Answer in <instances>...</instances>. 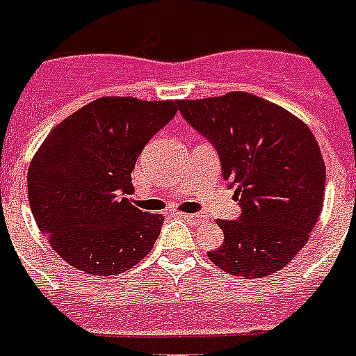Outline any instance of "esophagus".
I'll list each match as a JSON object with an SVG mask.
<instances>
[{
    "label": "esophagus",
    "mask_w": 356,
    "mask_h": 356,
    "mask_svg": "<svg viewBox=\"0 0 356 356\" xmlns=\"http://www.w3.org/2000/svg\"><path fill=\"white\" fill-rule=\"evenodd\" d=\"M181 218H184V220L188 222V224H192V226H200L203 222L202 214H192V213H181Z\"/></svg>",
    "instance_id": "34e87169"
}]
</instances>
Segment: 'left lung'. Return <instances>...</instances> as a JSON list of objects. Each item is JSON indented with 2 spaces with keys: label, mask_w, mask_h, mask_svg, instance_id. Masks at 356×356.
Returning <instances> with one entry per match:
<instances>
[{
  "label": "left lung",
  "mask_w": 356,
  "mask_h": 356,
  "mask_svg": "<svg viewBox=\"0 0 356 356\" xmlns=\"http://www.w3.org/2000/svg\"><path fill=\"white\" fill-rule=\"evenodd\" d=\"M183 118L213 142L243 214L218 220L209 259L233 276L280 270L305 248L323 211L325 162L314 132L286 108L244 91L181 100Z\"/></svg>",
  "instance_id": "left-lung-1"
}]
</instances>
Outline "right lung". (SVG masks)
Returning a JSON list of instances; mask_svg holds the SVG:
<instances>
[{
    "mask_svg": "<svg viewBox=\"0 0 356 356\" xmlns=\"http://www.w3.org/2000/svg\"><path fill=\"white\" fill-rule=\"evenodd\" d=\"M179 100L100 97L56 124L27 170L37 226L70 267L93 276L129 270L153 250L162 214L142 213L132 170Z\"/></svg>",
    "mask_w": 356,
    "mask_h": 356,
    "instance_id": "obj_1",
    "label": "right lung"
}]
</instances>
